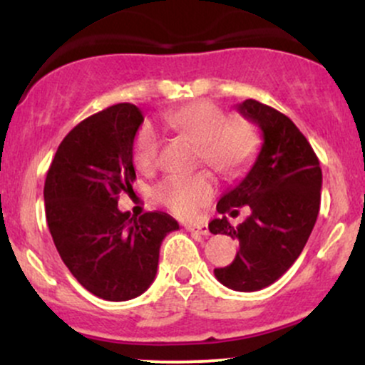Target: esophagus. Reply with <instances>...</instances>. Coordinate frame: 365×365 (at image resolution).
<instances>
[{
	"mask_svg": "<svg viewBox=\"0 0 365 365\" xmlns=\"http://www.w3.org/2000/svg\"><path fill=\"white\" fill-rule=\"evenodd\" d=\"M185 228L188 230V232L190 233H197V235H204V237H207L209 235V228H207V225H204V223H194V225H185Z\"/></svg>",
	"mask_w": 365,
	"mask_h": 365,
	"instance_id": "esophagus-1",
	"label": "esophagus"
}]
</instances>
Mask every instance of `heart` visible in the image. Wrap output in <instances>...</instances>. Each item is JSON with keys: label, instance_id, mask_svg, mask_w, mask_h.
Wrapping results in <instances>:
<instances>
[{"label": "heart", "instance_id": "heart-1", "mask_svg": "<svg viewBox=\"0 0 365 365\" xmlns=\"http://www.w3.org/2000/svg\"><path fill=\"white\" fill-rule=\"evenodd\" d=\"M170 128L200 144V159L225 178H237L252 166L261 148L259 130L247 118H230L211 101L188 103L166 115ZM161 140L153 125H142L133 142V163L142 171L154 168ZM215 194L207 173L170 175L158 183L154 195L178 216H192Z\"/></svg>", "mask_w": 365, "mask_h": 365}]
</instances>
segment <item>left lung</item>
<instances>
[{
    "label": "left lung",
    "instance_id": "8db88e82",
    "mask_svg": "<svg viewBox=\"0 0 365 365\" xmlns=\"http://www.w3.org/2000/svg\"><path fill=\"white\" fill-rule=\"evenodd\" d=\"M237 110L259 125L262 148L245 178L217 202L220 215H250L237 228L226 216L209 223L211 233L237 238L240 249L230 266L216 267L217 282L237 292L269 287L290 269L307 244L321 204L319 159L295 123L274 108L247 99Z\"/></svg>",
    "mask_w": 365,
    "mask_h": 365
}]
</instances>
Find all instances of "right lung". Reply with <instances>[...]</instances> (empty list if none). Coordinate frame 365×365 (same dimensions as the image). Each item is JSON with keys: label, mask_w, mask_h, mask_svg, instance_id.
Masks as SVG:
<instances>
[{"label": "right lung", "mask_w": 365, "mask_h": 365, "mask_svg": "<svg viewBox=\"0 0 365 365\" xmlns=\"http://www.w3.org/2000/svg\"><path fill=\"white\" fill-rule=\"evenodd\" d=\"M144 121L135 104L120 103L68 132L44 182L46 220L58 254L96 297L123 302L156 278L159 247L178 223L161 211L140 217L118 209L133 192V140Z\"/></svg>", "instance_id": "right-lung-1"}]
</instances>
